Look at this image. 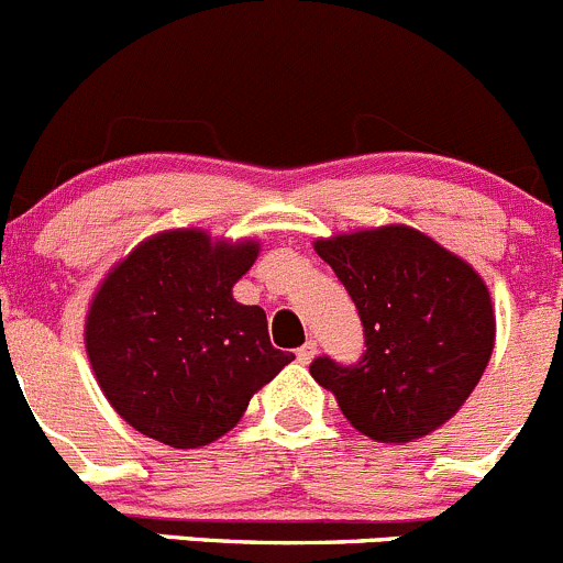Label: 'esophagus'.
I'll list each match as a JSON object with an SVG mask.
<instances>
[{
    "label": "esophagus",
    "mask_w": 563,
    "mask_h": 563,
    "mask_svg": "<svg viewBox=\"0 0 563 563\" xmlns=\"http://www.w3.org/2000/svg\"><path fill=\"white\" fill-rule=\"evenodd\" d=\"M313 355H317V341H306V344L297 350V361L299 364H311Z\"/></svg>",
    "instance_id": "esophagus-1"
}]
</instances>
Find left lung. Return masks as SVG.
Instances as JSON below:
<instances>
[{
	"label": "left lung",
	"instance_id": "1",
	"mask_svg": "<svg viewBox=\"0 0 563 563\" xmlns=\"http://www.w3.org/2000/svg\"><path fill=\"white\" fill-rule=\"evenodd\" d=\"M319 257L358 308L364 355L311 364L355 430L406 444L453 419L495 350L486 283L459 255L406 224L319 239Z\"/></svg>",
	"mask_w": 563,
	"mask_h": 563
}]
</instances>
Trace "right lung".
Masks as SVG:
<instances>
[{
  "mask_svg": "<svg viewBox=\"0 0 563 563\" xmlns=\"http://www.w3.org/2000/svg\"><path fill=\"white\" fill-rule=\"evenodd\" d=\"M255 257L257 241L166 230L141 241L97 288L88 361L110 406L139 433L177 450L205 448L294 361L272 346L264 308L233 299Z\"/></svg>",
  "mask_w": 563,
  "mask_h": 563,
  "instance_id": "1",
  "label": "right lung"
}]
</instances>
